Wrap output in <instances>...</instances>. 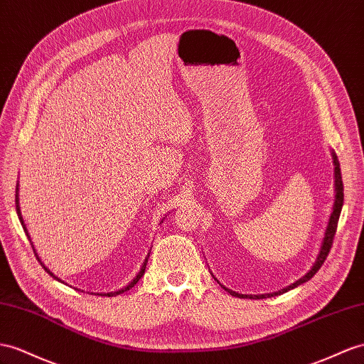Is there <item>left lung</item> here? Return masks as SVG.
<instances>
[{
    "label": "left lung",
    "mask_w": 364,
    "mask_h": 364,
    "mask_svg": "<svg viewBox=\"0 0 364 364\" xmlns=\"http://www.w3.org/2000/svg\"><path fill=\"white\" fill-rule=\"evenodd\" d=\"M332 158H333V164H335V201H333V208H332V213L329 217V223H328V228H326V232H324V238H323V243H321V249H320V254L318 257H316L314 266L311 267L309 272H306L300 279H296L295 283L286 286L284 289H282V291H277V292H272V294H263V295H245V294H238V292H234L230 291V289H226L225 286H223V289H226V291L234 295V296H238V298H255V300H262V298H271V296H275V295H282L287 291H291V289L300 286L306 282H309V279L320 271V267L323 266L326 257H328L329 250L332 247V241H333V237H335V232H337V225H338V218H340V213H341V208H343V200H344V193H343V180H341V171H340V163H338V158L337 155H335V152H332ZM217 279V278H215Z\"/></svg>",
    "instance_id": "8db88e82"
}]
</instances>
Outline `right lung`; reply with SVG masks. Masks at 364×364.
Here are the masks:
<instances>
[{"instance_id":"right-lung-1","label":"right lung","mask_w":364,"mask_h":364,"mask_svg":"<svg viewBox=\"0 0 364 364\" xmlns=\"http://www.w3.org/2000/svg\"><path fill=\"white\" fill-rule=\"evenodd\" d=\"M15 204H16V213H18V217H20V221H21V225L24 226V223H23V217H21V210H20V198H18V184H16V193H15ZM24 232L27 234V229L24 228ZM27 237H29V234H27ZM31 238V237H29ZM35 250V249H33ZM36 255V254H35ZM149 255H151V252L147 254V257L144 258V262H143V264H141V267H139V272L135 275V278L132 279V282H130L127 286H124L123 289H118V291H115V292H107V294H97V295H107V296H114V295H119V294H123V292H126V291H129V289H132L136 283H138V279L141 278L143 275H144V271H146V266H147V259H149ZM36 258H38V255H36ZM41 263V262H40ZM43 264V263H41ZM43 267L46 269V271H48L55 279H58V277H55L48 267H46L44 264H43ZM58 282H61V279H58Z\"/></svg>"}]
</instances>
